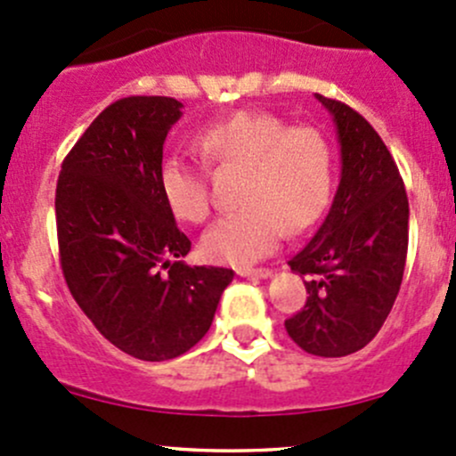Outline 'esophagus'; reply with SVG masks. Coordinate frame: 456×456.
<instances>
[{
	"label": "esophagus",
	"instance_id": "esophagus-1",
	"mask_svg": "<svg viewBox=\"0 0 456 456\" xmlns=\"http://www.w3.org/2000/svg\"><path fill=\"white\" fill-rule=\"evenodd\" d=\"M237 273H239V276H241V278H249V276H254V278H269V276H272V272H269V269H265V267H258V269L239 267Z\"/></svg>",
	"mask_w": 456,
	"mask_h": 456
}]
</instances>
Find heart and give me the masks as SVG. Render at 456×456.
I'll list each match as a JSON object with an SVG mask.
<instances>
[{"mask_svg":"<svg viewBox=\"0 0 456 456\" xmlns=\"http://www.w3.org/2000/svg\"><path fill=\"white\" fill-rule=\"evenodd\" d=\"M208 165L246 167L241 208L222 215L202 237L207 258L246 267L278 248L289 232H300L324 213L332 187V156L322 132L287 128L269 112L239 110L215 121L195 139ZM159 187L171 213L200 224L210 213L208 174L180 156L160 163Z\"/></svg>","mask_w":456,"mask_h":456,"instance_id":"obj_1","label":"heart"}]
</instances>
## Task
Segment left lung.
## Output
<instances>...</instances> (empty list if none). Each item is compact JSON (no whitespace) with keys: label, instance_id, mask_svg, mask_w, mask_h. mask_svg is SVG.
<instances>
[{"label":"left lung","instance_id":"left-lung-1","mask_svg":"<svg viewBox=\"0 0 456 456\" xmlns=\"http://www.w3.org/2000/svg\"><path fill=\"white\" fill-rule=\"evenodd\" d=\"M315 97L337 126L341 180L324 224L289 261L308 297L285 328L308 354L347 356L374 339L400 291L409 200L379 132L344 102Z\"/></svg>","mask_w":456,"mask_h":456}]
</instances>
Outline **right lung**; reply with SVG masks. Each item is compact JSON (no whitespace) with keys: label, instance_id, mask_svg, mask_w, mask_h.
Wrapping results in <instances>:
<instances>
[{"label":"right lung","instance_id":"right-lung-1","mask_svg":"<svg viewBox=\"0 0 456 456\" xmlns=\"http://www.w3.org/2000/svg\"><path fill=\"white\" fill-rule=\"evenodd\" d=\"M183 117L174 97L112 102L62 160L56 184L61 267L73 300L126 354L167 361L213 324L226 267H189L191 241L159 187L163 145Z\"/></svg>","mask_w":456,"mask_h":456}]
</instances>
